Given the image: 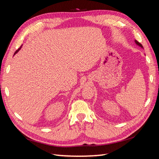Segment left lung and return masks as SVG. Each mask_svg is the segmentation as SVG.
Listing matches in <instances>:
<instances>
[{
  "instance_id": "left-lung-1",
  "label": "left lung",
  "mask_w": 159,
  "mask_h": 159,
  "mask_svg": "<svg viewBox=\"0 0 159 159\" xmlns=\"http://www.w3.org/2000/svg\"><path fill=\"white\" fill-rule=\"evenodd\" d=\"M134 42L136 43V44H137V45H138L139 46H140L141 48H143V47L142 44H140V43H139V42H137L136 40H134Z\"/></svg>"
}]
</instances>
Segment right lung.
<instances>
[{"mask_svg": "<svg viewBox=\"0 0 159 159\" xmlns=\"http://www.w3.org/2000/svg\"><path fill=\"white\" fill-rule=\"evenodd\" d=\"M22 46H20V48H18V50H16V51L15 52V53H14V55H15L16 54H17V53H18V52H19V50H20V49L22 48Z\"/></svg>", "mask_w": 159, "mask_h": 159, "instance_id": "obj_1", "label": "right lung"}]
</instances>
